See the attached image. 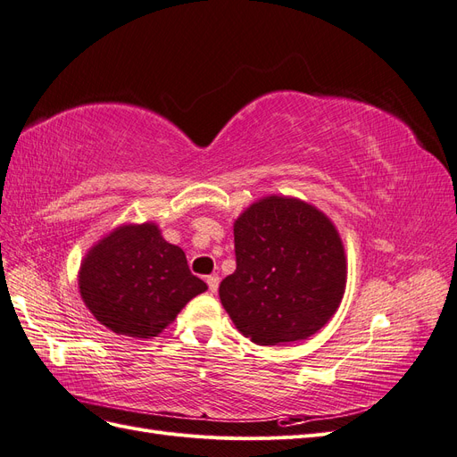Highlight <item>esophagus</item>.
Returning a JSON list of instances; mask_svg holds the SVG:
<instances>
[{
	"instance_id": "1",
	"label": "esophagus",
	"mask_w": 457,
	"mask_h": 457,
	"mask_svg": "<svg viewBox=\"0 0 457 457\" xmlns=\"http://www.w3.org/2000/svg\"><path fill=\"white\" fill-rule=\"evenodd\" d=\"M205 280H207V287H210V292L215 294L217 289H219V276L217 274H210Z\"/></svg>"
}]
</instances>
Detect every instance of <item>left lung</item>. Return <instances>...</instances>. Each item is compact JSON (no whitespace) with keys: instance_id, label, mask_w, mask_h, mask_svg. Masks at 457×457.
Instances as JSON below:
<instances>
[{"instance_id":"1","label":"left lung","mask_w":457,"mask_h":457,"mask_svg":"<svg viewBox=\"0 0 457 457\" xmlns=\"http://www.w3.org/2000/svg\"><path fill=\"white\" fill-rule=\"evenodd\" d=\"M237 270L219 297L242 336L287 345L316 334L336 314L347 259L334 223L297 198L267 196L234 220Z\"/></svg>"}]
</instances>
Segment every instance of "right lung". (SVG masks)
<instances>
[{
  "label": "right lung",
  "mask_w": 457,
  "mask_h": 457,
  "mask_svg": "<svg viewBox=\"0 0 457 457\" xmlns=\"http://www.w3.org/2000/svg\"><path fill=\"white\" fill-rule=\"evenodd\" d=\"M78 286L91 314L118 336L156 337L207 286L188 269L185 252L154 223L123 225L95 244Z\"/></svg>",
  "instance_id": "add662e5"
}]
</instances>
